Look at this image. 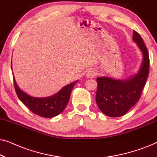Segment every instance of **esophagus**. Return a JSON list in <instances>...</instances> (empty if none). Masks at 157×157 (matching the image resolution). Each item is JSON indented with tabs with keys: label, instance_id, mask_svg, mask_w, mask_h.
<instances>
[{
	"label": "esophagus",
	"instance_id": "34e87169",
	"mask_svg": "<svg viewBox=\"0 0 157 157\" xmlns=\"http://www.w3.org/2000/svg\"><path fill=\"white\" fill-rule=\"evenodd\" d=\"M96 75V71L94 69H89L86 72V76L89 78H94Z\"/></svg>",
	"mask_w": 157,
	"mask_h": 157
}]
</instances>
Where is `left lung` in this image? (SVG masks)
Here are the masks:
<instances>
[{
	"instance_id": "left-lung-1",
	"label": "left lung",
	"mask_w": 157,
	"mask_h": 157,
	"mask_svg": "<svg viewBox=\"0 0 157 157\" xmlns=\"http://www.w3.org/2000/svg\"><path fill=\"white\" fill-rule=\"evenodd\" d=\"M133 40L143 56L138 72L124 80L106 76L96 78V104L100 110L108 117H121L136 104L149 74V57L147 48L142 38L135 31L133 33Z\"/></svg>"
}]
</instances>
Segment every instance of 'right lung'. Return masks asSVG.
<instances>
[{"instance_id":"right-lung-1","label":"right lung","mask_w":157,"mask_h":157,"mask_svg":"<svg viewBox=\"0 0 157 157\" xmlns=\"http://www.w3.org/2000/svg\"><path fill=\"white\" fill-rule=\"evenodd\" d=\"M13 81L15 89H16V92L19 99L32 112L41 117L52 118L59 115L65 109L68 101H69L73 88L78 82V80L75 81L74 82L65 86L56 94L44 98L33 97L23 91L16 83L14 76Z\"/></svg>"}]
</instances>
